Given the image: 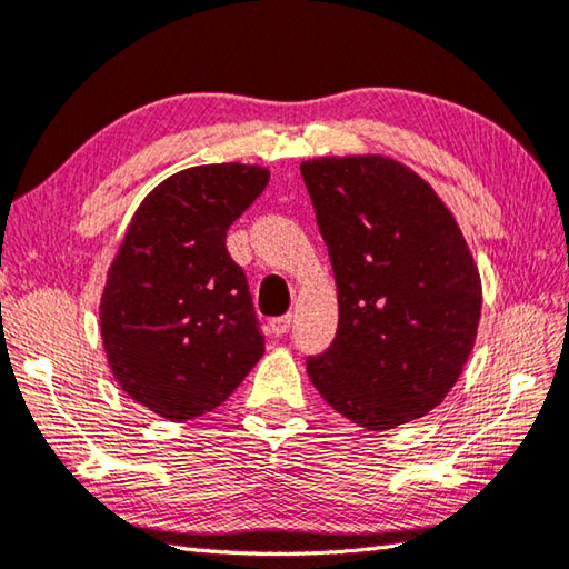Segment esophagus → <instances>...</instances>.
Masks as SVG:
<instances>
[{"label": "esophagus", "mask_w": 569, "mask_h": 569, "mask_svg": "<svg viewBox=\"0 0 569 569\" xmlns=\"http://www.w3.org/2000/svg\"><path fill=\"white\" fill-rule=\"evenodd\" d=\"M291 321H293V316H291V313L278 316V319H273V321H271V333H273V336H283V333H288V329H291Z\"/></svg>", "instance_id": "34e87169"}]
</instances>
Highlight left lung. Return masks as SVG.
I'll return each instance as SVG.
<instances>
[{"label": "left lung", "mask_w": 569, "mask_h": 569, "mask_svg": "<svg viewBox=\"0 0 569 569\" xmlns=\"http://www.w3.org/2000/svg\"><path fill=\"white\" fill-rule=\"evenodd\" d=\"M329 246L339 329L306 361L323 401L383 431L439 407L475 349L481 281L441 198L383 156L301 162Z\"/></svg>", "instance_id": "8db88e82"}]
</instances>
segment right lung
<instances>
[{
    "label": "right lung",
    "mask_w": 569,
    "mask_h": 569,
    "mask_svg": "<svg viewBox=\"0 0 569 569\" xmlns=\"http://www.w3.org/2000/svg\"><path fill=\"white\" fill-rule=\"evenodd\" d=\"M268 178L240 162L180 170L124 230L100 301L102 346L120 389L162 419L220 407L266 351L226 233Z\"/></svg>",
    "instance_id": "right-lung-1"
}]
</instances>
